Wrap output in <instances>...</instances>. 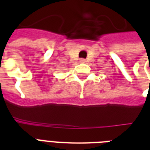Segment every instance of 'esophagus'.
Returning a JSON list of instances; mask_svg holds the SVG:
<instances>
[{
  "mask_svg": "<svg viewBox=\"0 0 150 150\" xmlns=\"http://www.w3.org/2000/svg\"><path fill=\"white\" fill-rule=\"evenodd\" d=\"M85 61H86V60H85V59H80V62H82V63H85Z\"/></svg>",
  "mask_w": 150,
  "mask_h": 150,
  "instance_id": "1",
  "label": "esophagus"
}]
</instances>
